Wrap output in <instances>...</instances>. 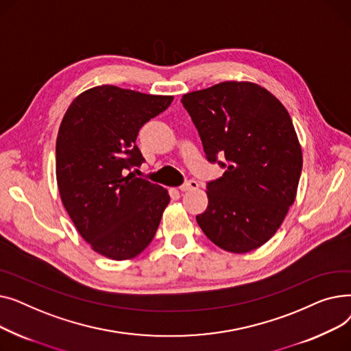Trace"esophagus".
<instances>
[{"instance_id":"1","label":"esophagus","mask_w":351,"mask_h":351,"mask_svg":"<svg viewBox=\"0 0 351 351\" xmlns=\"http://www.w3.org/2000/svg\"><path fill=\"white\" fill-rule=\"evenodd\" d=\"M197 188H199V183L192 179V180H188V182L183 183L182 186H179V191L186 192V191H193V189H197Z\"/></svg>"}]
</instances>
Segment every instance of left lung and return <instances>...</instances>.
I'll return each mask as SVG.
<instances>
[{
	"label": "left lung",
	"mask_w": 351,
	"mask_h": 351,
	"mask_svg": "<svg viewBox=\"0 0 351 351\" xmlns=\"http://www.w3.org/2000/svg\"><path fill=\"white\" fill-rule=\"evenodd\" d=\"M180 102L206 159L226 169L208 182L209 204L196 216L197 225L223 250L261 247L280 228L302 175V147L289 112L267 89L252 82H220L189 92Z\"/></svg>",
	"instance_id": "obj_1"
}]
</instances>
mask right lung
<instances>
[{"label": "right lung", "mask_w": 351, "mask_h": 351, "mask_svg": "<svg viewBox=\"0 0 351 351\" xmlns=\"http://www.w3.org/2000/svg\"><path fill=\"white\" fill-rule=\"evenodd\" d=\"M173 97L114 85L90 88L72 101L57 138V182L64 208L95 252L114 261L138 256L158 230L168 191L126 175L145 159L139 129Z\"/></svg>", "instance_id": "add662e5"}]
</instances>
